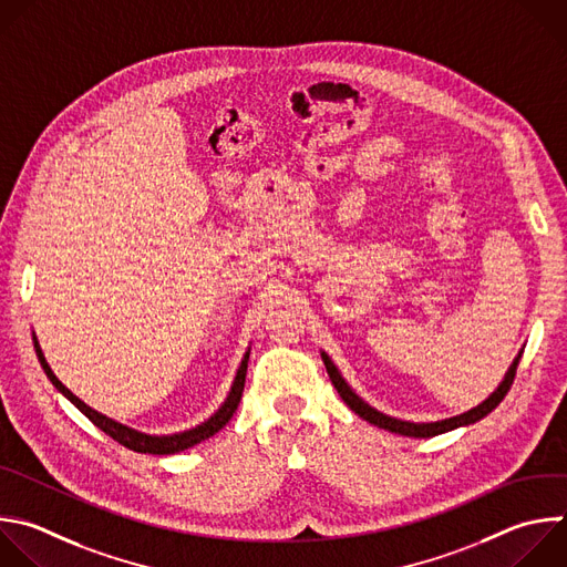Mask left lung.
I'll return each instance as SVG.
<instances>
[{
    "label": "left lung",
    "instance_id": "1",
    "mask_svg": "<svg viewBox=\"0 0 567 567\" xmlns=\"http://www.w3.org/2000/svg\"><path fill=\"white\" fill-rule=\"evenodd\" d=\"M523 353V351H520ZM520 353L514 358L509 371L505 373L503 383L498 385V390L487 399L483 401L481 405H476L474 410L461 414V416H454V419H445V421H436V423H410V421H399V419H392V416H385L381 414L379 410L369 408L362 399L355 396V392L344 383L342 375L338 373L336 364L329 360V355L322 351V360H324V367H327V373L329 379L336 388V392L340 394V399L347 403V408L351 412H355L360 419H364L367 423L375 425V427H383L388 432H394V434H401V436H412V439H430V436H436V434H445V432H452L456 427H463V425H472L481 419H485L489 412H494L498 408V403L507 396L512 383H514V375H516V367H518V360H520Z\"/></svg>",
    "mask_w": 567,
    "mask_h": 567
}]
</instances>
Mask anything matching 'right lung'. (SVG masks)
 <instances>
[{
  "label": "right lung",
  "instance_id": "add662e5",
  "mask_svg": "<svg viewBox=\"0 0 567 567\" xmlns=\"http://www.w3.org/2000/svg\"><path fill=\"white\" fill-rule=\"evenodd\" d=\"M33 340H35L38 358H40V362H42L47 375L51 379V383H53V385H55L93 425H97L104 434H109V436H111L113 441H117L120 445H124V447H128V450H133V452H140V454H175V452L188 450V447H194V445L207 441L209 436L218 434V432L231 421V416L236 414V410H238V405H240V399H243L245 379H247L249 351L245 353V358H243V362H240V369H238V373H236V381H234V385H231V392H229L227 401L223 403V408H220L209 421H205L203 425H198V427H194V430L179 432V434H171V436H148V434L135 432V430H131V427H126V425H120V423H115V421H111V419L97 414V412L91 410L89 405H84L71 390H66V388L58 381V375L51 371V367H49V362H47V358H44V353H42V349H40L38 338H33Z\"/></svg>",
  "mask_w": 567,
  "mask_h": 567
}]
</instances>
